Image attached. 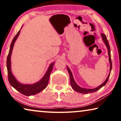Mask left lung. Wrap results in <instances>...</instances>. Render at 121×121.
I'll return each mask as SVG.
<instances>
[{
	"label": "left lung",
	"mask_w": 121,
	"mask_h": 121,
	"mask_svg": "<svg viewBox=\"0 0 121 121\" xmlns=\"http://www.w3.org/2000/svg\"><path fill=\"white\" fill-rule=\"evenodd\" d=\"M101 36L102 38V39L104 41V43L105 44L106 48H108V60H109V63H110V73H108V76L106 78V79L105 80L103 83L99 86L98 87H96L95 88H93V89H89V88H82V87H80L78 84L76 83V82L73 79V75L72 72H71L70 69H69V68L67 66V70L68 71V73H69V76H70V84L71 87H72L74 91H76V92L81 93L82 94H87V93H93L95 92L96 91H97L98 90H99V89H100L101 87L104 86L105 85H106V83L108 80V78H109L110 75V73H111V69H112V62H111V53H110V45L108 44V41L107 38H106V36L105 34H101Z\"/></svg>",
	"instance_id": "obj_1"
}]
</instances>
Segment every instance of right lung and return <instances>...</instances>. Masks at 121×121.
<instances>
[{
  "label": "right lung",
  "mask_w": 121,
  "mask_h": 121,
  "mask_svg": "<svg viewBox=\"0 0 121 121\" xmlns=\"http://www.w3.org/2000/svg\"><path fill=\"white\" fill-rule=\"evenodd\" d=\"M21 30L18 31L17 34L14 37V38L12 41V43L10 45V48L9 52V55L7 57L6 61V65L7 69H8V79L10 85L13 86L14 88L16 89L21 93L26 96H30L35 95V94L39 93V92H41L47 87L48 85L49 78L51 74V73L53 69V65L55 64V62L52 63L50 65L48 68V70L45 73L43 78L36 83L33 84H23L20 83L16 80L11 72V56L12 52H13V48L14 46V43L18 38L20 33Z\"/></svg>",
  "instance_id": "1"
}]
</instances>
